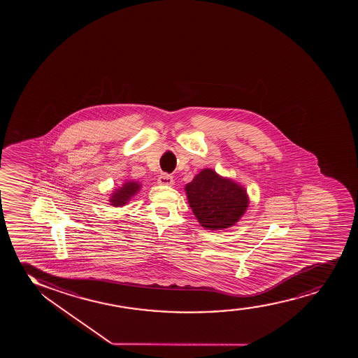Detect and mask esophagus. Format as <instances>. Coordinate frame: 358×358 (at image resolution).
<instances>
[{"label": "esophagus", "instance_id": "1", "mask_svg": "<svg viewBox=\"0 0 358 358\" xmlns=\"http://www.w3.org/2000/svg\"><path fill=\"white\" fill-rule=\"evenodd\" d=\"M157 184L172 186L174 184V180H173L172 176H169L167 173H162L159 179H157Z\"/></svg>", "mask_w": 358, "mask_h": 358}]
</instances>
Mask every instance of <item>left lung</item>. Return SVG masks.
I'll return each instance as SVG.
<instances>
[{
	"instance_id": "left-lung-1",
	"label": "left lung",
	"mask_w": 358,
	"mask_h": 358,
	"mask_svg": "<svg viewBox=\"0 0 358 358\" xmlns=\"http://www.w3.org/2000/svg\"><path fill=\"white\" fill-rule=\"evenodd\" d=\"M189 206L201 227L221 230L236 224L246 213L250 197L238 182L204 169L186 184Z\"/></svg>"
}]
</instances>
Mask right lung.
Returning <instances> with one entry per match:
<instances>
[{
  "mask_svg": "<svg viewBox=\"0 0 358 358\" xmlns=\"http://www.w3.org/2000/svg\"><path fill=\"white\" fill-rule=\"evenodd\" d=\"M142 184L140 181L127 180L123 185L120 186L118 189H115L110 194V206L118 208V206H124L131 201V198L138 194Z\"/></svg>",
  "mask_w": 358,
  "mask_h": 358,
  "instance_id": "obj_1",
  "label": "right lung"
}]
</instances>
